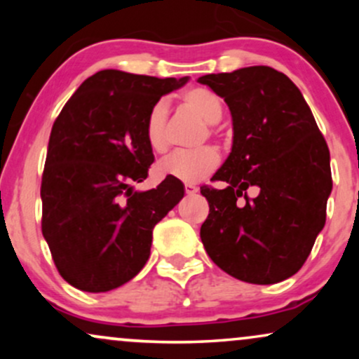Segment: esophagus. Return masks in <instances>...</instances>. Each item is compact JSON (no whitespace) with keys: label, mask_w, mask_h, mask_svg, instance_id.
I'll return each instance as SVG.
<instances>
[{"label":"esophagus","mask_w":359,"mask_h":359,"mask_svg":"<svg viewBox=\"0 0 359 359\" xmlns=\"http://www.w3.org/2000/svg\"><path fill=\"white\" fill-rule=\"evenodd\" d=\"M184 189H185V194H189V196H192V194L199 192V187H196V185H194V184H185Z\"/></svg>","instance_id":"esophagus-1"}]
</instances>
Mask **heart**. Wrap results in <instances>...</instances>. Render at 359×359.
Masks as SVG:
<instances>
[{"label":"heart","mask_w":359,"mask_h":359,"mask_svg":"<svg viewBox=\"0 0 359 359\" xmlns=\"http://www.w3.org/2000/svg\"><path fill=\"white\" fill-rule=\"evenodd\" d=\"M182 104L209 125L221 121L224 108L216 93L208 88H191L182 94ZM212 133V128H209ZM145 140L155 154H165L170 147L168 140V108L163 101L155 102L147 114ZM219 165V154L212 147H201L196 150H182L167 156L158 163V174L162 177L197 182L212 174Z\"/></svg>","instance_id":"obj_1"}]
</instances>
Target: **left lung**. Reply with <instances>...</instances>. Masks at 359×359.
Segmentation results:
<instances>
[{"label": "left lung", "mask_w": 359, "mask_h": 359, "mask_svg": "<svg viewBox=\"0 0 359 359\" xmlns=\"http://www.w3.org/2000/svg\"><path fill=\"white\" fill-rule=\"evenodd\" d=\"M201 84L224 97L233 148L203 185L209 216L201 240L209 258L248 283L282 282L302 269L325 224L332 191L329 148L309 104L285 74L266 67L208 74ZM258 187L257 198L248 189Z\"/></svg>", "instance_id": "obj_1"}]
</instances>
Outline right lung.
<instances>
[{"mask_svg": "<svg viewBox=\"0 0 359 359\" xmlns=\"http://www.w3.org/2000/svg\"><path fill=\"white\" fill-rule=\"evenodd\" d=\"M189 77L101 71L81 84L52 126L42 187V233L60 277L84 292L130 282L150 257L151 231L184 197L167 177L138 192L154 163L147 114Z\"/></svg>", "mask_w": 359, "mask_h": 359, "instance_id": "1", "label": "right lung"}]
</instances>
